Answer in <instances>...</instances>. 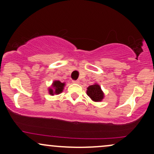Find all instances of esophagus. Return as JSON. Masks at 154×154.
Segmentation results:
<instances>
[{
	"instance_id": "esophagus-1",
	"label": "esophagus",
	"mask_w": 154,
	"mask_h": 154,
	"mask_svg": "<svg viewBox=\"0 0 154 154\" xmlns=\"http://www.w3.org/2000/svg\"><path fill=\"white\" fill-rule=\"evenodd\" d=\"M72 82L75 83V84H79V80H73V81H72Z\"/></svg>"
}]
</instances>
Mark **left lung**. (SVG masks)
Masks as SVG:
<instances>
[{
  "label": "left lung",
  "mask_w": 154,
  "mask_h": 154,
  "mask_svg": "<svg viewBox=\"0 0 154 154\" xmlns=\"http://www.w3.org/2000/svg\"><path fill=\"white\" fill-rule=\"evenodd\" d=\"M87 95L92 100L95 102L101 101L104 98V93L101 90L100 86L97 83L90 85L87 88Z\"/></svg>",
  "instance_id": "8db88e82"
}]
</instances>
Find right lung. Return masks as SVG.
<instances>
[{"label":"right lung","instance_id":"obj_1","mask_svg":"<svg viewBox=\"0 0 154 154\" xmlns=\"http://www.w3.org/2000/svg\"><path fill=\"white\" fill-rule=\"evenodd\" d=\"M65 86V82H61L59 80H54L51 87L48 88V91L51 95H59L63 91Z\"/></svg>","mask_w":154,"mask_h":154}]
</instances>
